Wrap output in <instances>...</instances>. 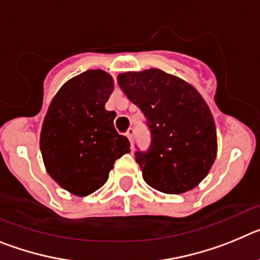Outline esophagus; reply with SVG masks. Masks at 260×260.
Segmentation results:
<instances>
[{"label": "esophagus", "instance_id": "obj_1", "mask_svg": "<svg viewBox=\"0 0 260 260\" xmlns=\"http://www.w3.org/2000/svg\"><path fill=\"white\" fill-rule=\"evenodd\" d=\"M133 135H134V130H133V128H128L127 132H126V137L128 138V141H130L132 146H133Z\"/></svg>", "mask_w": 260, "mask_h": 260}]
</instances>
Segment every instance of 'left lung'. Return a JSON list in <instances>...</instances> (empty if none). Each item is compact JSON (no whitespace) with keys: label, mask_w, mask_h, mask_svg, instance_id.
Masks as SVG:
<instances>
[{"label":"left lung","mask_w":260,"mask_h":260,"mask_svg":"<svg viewBox=\"0 0 260 260\" xmlns=\"http://www.w3.org/2000/svg\"><path fill=\"white\" fill-rule=\"evenodd\" d=\"M118 86L143 112L152 144L135 152L143 180L165 194H182L207 176L217 153L210 107L195 87L160 69L127 71Z\"/></svg>","instance_id":"1"}]
</instances>
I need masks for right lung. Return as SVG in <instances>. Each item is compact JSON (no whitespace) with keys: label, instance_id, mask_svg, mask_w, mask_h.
I'll return each instance as SVG.
<instances>
[{"label":"right lung","instance_id":"add662e5","mask_svg":"<svg viewBox=\"0 0 260 260\" xmlns=\"http://www.w3.org/2000/svg\"><path fill=\"white\" fill-rule=\"evenodd\" d=\"M114 80L107 71L87 70L66 82L50 103L40 133L48 174L77 197L92 194L108 181L130 142L114 128L116 112L105 109Z\"/></svg>","mask_w":260,"mask_h":260}]
</instances>
